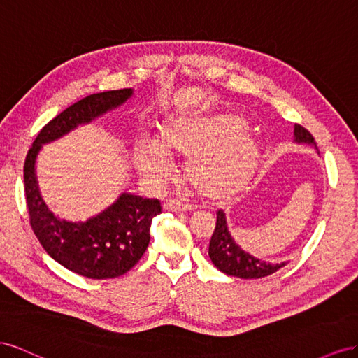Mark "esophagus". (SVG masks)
Here are the masks:
<instances>
[{"label":"esophagus","instance_id":"obj_1","mask_svg":"<svg viewBox=\"0 0 358 358\" xmlns=\"http://www.w3.org/2000/svg\"><path fill=\"white\" fill-rule=\"evenodd\" d=\"M163 210L165 211H176V213H187L192 211V206L189 203H182L178 201H169L166 203H163Z\"/></svg>","mask_w":358,"mask_h":358}]
</instances>
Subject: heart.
I'll return each instance as SVG.
<instances>
[{"label": "heart", "instance_id": "heart-1", "mask_svg": "<svg viewBox=\"0 0 358 358\" xmlns=\"http://www.w3.org/2000/svg\"><path fill=\"white\" fill-rule=\"evenodd\" d=\"M234 114L178 115L160 127L157 141L142 138L135 151L136 168L145 180L162 185L171 176V162H185V177L206 199L238 193L253 177L259 145Z\"/></svg>", "mask_w": 358, "mask_h": 358}]
</instances>
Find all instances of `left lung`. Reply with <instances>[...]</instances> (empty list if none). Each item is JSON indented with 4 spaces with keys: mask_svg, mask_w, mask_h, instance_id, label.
<instances>
[{
    "mask_svg": "<svg viewBox=\"0 0 358 358\" xmlns=\"http://www.w3.org/2000/svg\"><path fill=\"white\" fill-rule=\"evenodd\" d=\"M294 142L300 145L306 144L316 148V142L313 136L299 124L294 126ZM216 214V229H214L210 240L208 255L211 262L214 264V267L219 268L222 273L240 279H261L265 278V275L275 273L279 268L287 265L288 261H283L279 264L267 262L252 257L249 252H244L238 246V243L231 236L227 222V214H224L223 210H219Z\"/></svg>",
    "mask_w": 358,
    "mask_h": 358,
    "instance_id": "8db88e82",
    "label": "left lung"
}]
</instances>
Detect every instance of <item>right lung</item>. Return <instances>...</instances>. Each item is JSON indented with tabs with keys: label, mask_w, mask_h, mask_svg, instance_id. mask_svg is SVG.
I'll return each instance as SVG.
<instances>
[{
	"label": "right lung",
	"mask_w": 358,
	"mask_h": 358,
	"mask_svg": "<svg viewBox=\"0 0 358 358\" xmlns=\"http://www.w3.org/2000/svg\"><path fill=\"white\" fill-rule=\"evenodd\" d=\"M131 97L134 88H124L76 101L40 130L25 159V198L36 237L50 258L88 279L118 278L135 267L148 248L151 222L162 213L160 201L122 192L85 222L61 219L42 198L36 163L43 145L121 108Z\"/></svg>",
	"instance_id": "add662e5"
}]
</instances>
